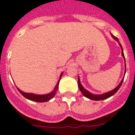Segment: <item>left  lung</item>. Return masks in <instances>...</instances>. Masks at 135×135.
<instances>
[{
	"instance_id": "8db88e82",
	"label": "left lung",
	"mask_w": 135,
	"mask_h": 135,
	"mask_svg": "<svg viewBox=\"0 0 135 135\" xmlns=\"http://www.w3.org/2000/svg\"><path fill=\"white\" fill-rule=\"evenodd\" d=\"M112 36L113 37V38H114V40H116V41H117L118 43H119V45L121 48V51H122V52H121V54H122V56H123V57L124 58V59H125V56H124V54H123V48H122V46H121V43L119 42V39H118L116 37V36H114L112 35ZM125 62H126V61H125ZM126 66L125 73H126ZM78 79H78V85H79V90H80V91L81 92V93H82V94H83V96H84V97H85L88 98V99H91V100H94V101H100V100L105 99H108V98L110 97H112V95H114L116 92H117L118 90L120 88V87H121V84H122V83H123V79L121 80V83L119 84V85H118V86L116 88H114V90H112V91H110V92H106V93H105V94H101V95H97V94H91V93H90V92H89L88 91H87V90H85V89L84 88L83 86H82V85L81 84V83H80L79 78H78Z\"/></svg>"
}]
</instances>
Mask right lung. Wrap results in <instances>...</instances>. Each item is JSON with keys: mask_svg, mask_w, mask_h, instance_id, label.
<instances>
[{"mask_svg": "<svg viewBox=\"0 0 135 135\" xmlns=\"http://www.w3.org/2000/svg\"><path fill=\"white\" fill-rule=\"evenodd\" d=\"M62 74H63V73H61V76H60L61 77V76H62ZM61 77H60V79H61ZM59 81H58V83L57 84H56V85L55 88L54 89V90H53L51 93L47 94H44V95H38V94H32V93H25V92H22V91L20 90L18 88V90L19 91L20 93H21L23 97H25L26 98V99H27L32 100V101H36V102H40V103H41V102H46V101H49V100H50L51 99H52V98L55 96V94H56V91H57L58 88H59L58 85H59Z\"/></svg>", "mask_w": 135, "mask_h": 135, "instance_id": "right-lung-1", "label": "right lung"}]
</instances>
